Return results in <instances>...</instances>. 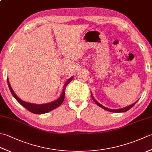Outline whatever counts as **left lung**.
<instances>
[{
  "mask_svg": "<svg viewBox=\"0 0 152 152\" xmlns=\"http://www.w3.org/2000/svg\"><path fill=\"white\" fill-rule=\"evenodd\" d=\"M91 97H92L93 101H94V102H95L96 103V104H97L99 106H100V107L103 108V109L109 111V112H126V111H128L129 110L131 109L132 107H133V106H134V104H136L137 102V101L135 102L134 103H133V104H131V105L129 106H127V107H125V108H121V109H118V110H113V109H109V108H106L105 106H102V104H100V103H99L97 101H96V100H95L94 98H93V96L92 95H91Z\"/></svg>",
  "mask_w": 152,
  "mask_h": 152,
  "instance_id": "left-lung-1",
  "label": "left lung"
}]
</instances>
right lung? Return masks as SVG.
Returning a JSON list of instances; mask_svg holds the SVG:
<instances>
[{
    "mask_svg": "<svg viewBox=\"0 0 152 152\" xmlns=\"http://www.w3.org/2000/svg\"><path fill=\"white\" fill-rule=\"evenodd\" d=\"M74 78V77H71L70 79H69L66 81V82L64 84L63 87V92L62 94L60 96V97L56 100V101H53L52 102L50 103H48V104H32V103L29 102H25L23 101H22L21 99H19L18 96L15 94V93L13 91L12 88H11V86L10 84L8 78L7 79V82H8V88L10 90V92L12 93V95L14 96V97L17 100V101L19 103V104H21L23 106L26 108L27 110L29 112L33 113V114H45V113L49 112L53 110L56 109V108L59 107V106L62 104L64 99V96H65V89L67 85L72 81V79Z\"/></svg>",
    "mask_w": 152,
    "mask_h": 152,
    "instance_id": "obj_1",
    "label": "right lung"
}]
</instances>
